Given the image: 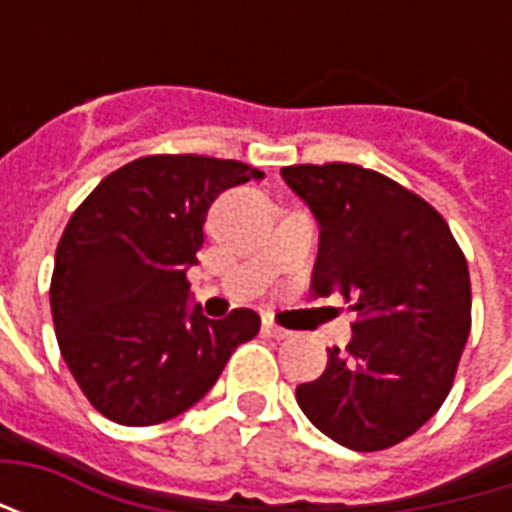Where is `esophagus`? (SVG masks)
<instances>
[{"label": "esophagus", "mask_w": 512, "mask_h": 512, "mask_svg": "<svg viewBox=\"0 0 512 512\" xmlns=\"http://www.w3.org/2000/svg\"><path fill=\"white\" fill-rule=\"evenodd\" d=\"M263 332H266L268 337H274V340H288V337H290L288 329L277 326V323L271 321V318H263Z\"/></svg>", "instance_id": "34e87169"}]
</instances>
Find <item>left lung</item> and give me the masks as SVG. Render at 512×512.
I'll return each instance as SVG.
<instances>
[{"label": "left lung", "mask_w": 512, "mask_h": 512, "mask_svg": "<svg viewBox=\"0 0 512 512\" xmlns=\"http://www.w3.org/2000/svg\"><path fill=\"white\" fill-rule=\"evenodd\" d=\"M282 180L321 227L312 288L359 321L323 376L296 386L315 428L348 450H386L428 422L472 329L466 257L428 202L356 164H301Z\"/></svg>", "instance_id": "left-lung-1"}]
</instances>
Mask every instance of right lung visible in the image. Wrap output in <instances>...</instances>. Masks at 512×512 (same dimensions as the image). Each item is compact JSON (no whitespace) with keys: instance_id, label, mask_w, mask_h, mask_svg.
<instances>
[{"instance_id":"add662e5","label":"right lung","mask_w":512,"mask_h":512,"mask_svg":"<svg viewBox=\"0 0 512 512\" xmlns=\"http://www.w3.org/2000/svg\"><path fill=\"white\" fill-rule=\"evenodd\" d=\"M260 169L208 156L136 158L76 208L57 246L51 315L87 400L120 425H156L200 403L260 315L222 321L191 304L208 208Z\"/></svg>"}]
</instances>
